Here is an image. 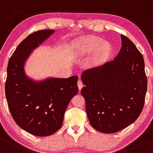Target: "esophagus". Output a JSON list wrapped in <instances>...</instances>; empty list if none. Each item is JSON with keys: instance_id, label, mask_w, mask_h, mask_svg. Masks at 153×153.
I'll return each mask as SVG.
<instances>
[{"instance_id": "1", "label": "esophagus", "mask_w": 153, "mask_h": 153, "mask_svg": "<svg viewBox=\"0 0 153 153\" xmlns=\"http://www.w3.org/2000/svg\"><path fill=\"white\" fill-rule=\"evenodd\" d=\"M77 86H78L79 87V90H81L82 88V87H83V83H82V82L81 81V79H79L78 82H77Z\"/></svg>"}]
</instances>
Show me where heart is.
<instances>
[{
    "label": "heart",
    "mask_w": 153,
    "mask_h": 153,
    "mask_svg": "<svg viewBox=\"0 0 153 153\" xmlns=\"http://www.w3.org/2000/svg\"><path fill=\"white\" fill-rule=\"evenodd\" d=\"M97 37H88L78 40L76 43V53L80 55L90 54L95 51L90 60V64L97 66L105 62L112 53V45L108 42H102Z\"/></svg>",
    "instance_id": "1"
}]
</instances>
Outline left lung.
<instances>
[{
    "mask_svg": "<svg viewBox=\"0 0 153 153\" xmlns=\"http://www.w3.org/2000/svg\"><path fill=\"white\" fill-rule=\"evenodd\" d=\"M121 48L112 61L82 74L81 93L91 126L115 133L134 122L143 109L147 88L145 61L135 45L121 35Z\"/></svg>",
    "mask_w": 153,
    "mask_h": 153,
    "instance_id": "1",
    "label": "left lung"
}]
</instances>
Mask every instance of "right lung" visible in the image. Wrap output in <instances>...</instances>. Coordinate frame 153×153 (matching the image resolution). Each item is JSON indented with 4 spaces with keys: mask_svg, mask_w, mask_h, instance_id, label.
Returning <instances> with one entry per match:
<instances>
[{
    "mask_svg": "<svg viewBox=\"0 0 153 153\" xmlns=\"http://www.w3.org/2000/svg\"><path fill=\"white\" fill-rule=\"evenodd\" d=\"M53 32V30L32 32L17 46L8 63L5 92L8 108L19 127L37 137L50 136L62 126L68 105L79 91L77 76L42 82L26 76V59Z\"/></svg>",
    "mask_w": 153,
    "mask_h": 153,
    "instance_id": "right-lung-1",
    "label": "right lung"
}]
</instances>
